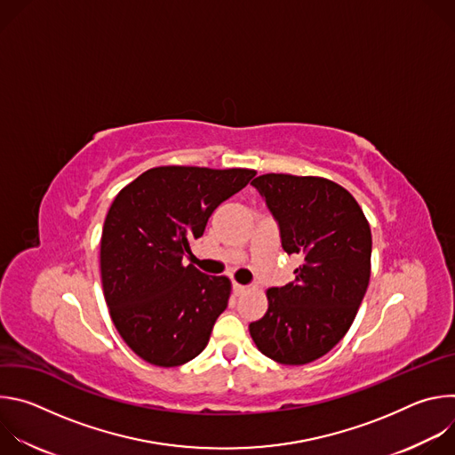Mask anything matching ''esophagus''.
<instances>
[{"label": "esophagus", "mask_w": 455, "mask_h": 455, "mask_svg": "<svg viewBox=\"0 0 455 455\" xmlns=\"http://www.w3.org/2000/svg\"><path fill=\"white\" fill-rule=\"evenodd\" d=\"M232 290H234V293H235V295H241V293H244L248 288H246V286H243V284L234 283V284H232Z\"/></svg>", "instance_id": "obj_1"}]
</instances>
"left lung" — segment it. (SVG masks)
Segmentation results:
<instances>
[{
    "instance_id": "8db88e82",
    "label": "left lung",
    "mask_w": 455,
    "mask_h": 455,
    "mask_svg": "<svg viewBox=\"0 0 455 455\" xmlns=\"http://www.w3.org/2000/svg\"><path fill=\"white\" fill-rule=\"evenodd\" d=\"M251 185L279 225L286 253H299L295 281L270 288L268 311L250 335L265 356L304 365L347 333L371 277L372 237L351 194L316 176L263 174Z\"/></svg>"
}]
</instances>
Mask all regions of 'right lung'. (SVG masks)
Returning a JSON list of instances; mask_svg holds the SVG:
<instances>
[{
    "label": "right lung",
    "mask_w": 455,
    "mask_h": 455,
    "mask_svg": "<svg viewBox=\"0 0 455 455\" xmlns=\"http://www.w3.org/2000/svg\"><path fill=\"white\" fill-rule=\"evenodd\" d=\"M255 176L250 169L155 167L113 200L100 239V277L111 320L142 360L176 367L209 344L230 281L183 267L188 241Z\"/></svg>",
    "instance_id": "right-lung-1"
}]
</instances>
